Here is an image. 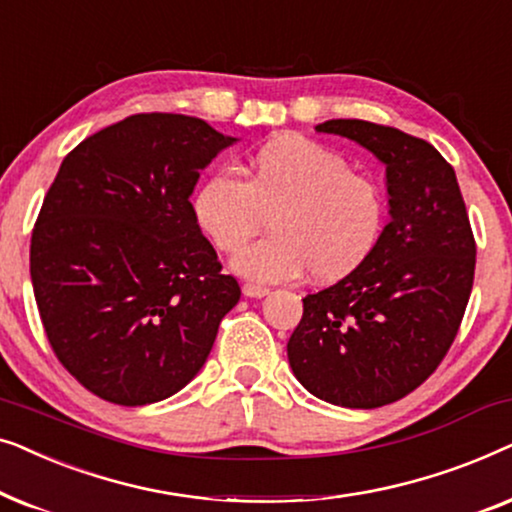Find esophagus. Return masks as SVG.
Here are the masks:
<instances>
[{
	"label": "esophagus",
	"instance_id": "34e87169",
	"mask_svg": "<svg viewBox=\"0 0 512 512\" xmlns=\"http://www.w3.org/2000/svg\"><path fill=\"white\" fill-rule=\"evenodd\" d=\"M242 293L247 298H263V296H268L270 289H265V286H258V284H244Z\"/></svg>",
	"mask_w": 512,
	"mask_h": 512
}]
</instances>
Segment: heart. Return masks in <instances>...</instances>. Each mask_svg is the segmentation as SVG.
I'll return each instance as SVG.
<instances>
[{"mask_svg":"<svg viewBox=\"0 0 512 512\" xmlns=\"http://www.w3.org/2000/svg\"><path fill=\"white\" fill-rule=\"evenodd\" d=\"M193 212L212 244L237 254L270 216V237L233 261L256 282H286L307 270L338 282L373 256L387 221L382 188L331 146L277 135L251 158L247 181L219 170L202 181Z\"/></svg>","mask_w":512,"mask_h":512,"instance_id":"heart-1","label":"heart"}]
</instances>
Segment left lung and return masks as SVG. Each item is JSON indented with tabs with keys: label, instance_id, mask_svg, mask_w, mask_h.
Returning a JSON list of instances; mask_svg holds the SVG:
<instances>
[{
	"label": "left lung",
	"instance_id": "8db88e82",
	"mask_svg": "<svg viewBox=\"0 0 512 512\" xmlns=\"http://www.w3.org/2000/svg\"><path fill=\"white\" fill-rule=\"evenodd\" d=\"M317 132L354 139L387 165L391 221L373 256L303 298L286 354L298 382L342 408H380L445 359L475 275V237L452 165L424 139L356 118Z\"/></svg>",
	"mask_w": 512,
	"mask_h": 512
}]
</instances>
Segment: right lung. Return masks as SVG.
<instances>
[{
  "label": "right lung",
  "mask_w": 512,
  "mask_h": 512,
  "mask_svg": "<svg viewBox=\"0 0 512 512\" xmlns=\"http://www.w3.org/2000/svg\"><path fill=\"white\" fill-rule=\"evenodd\" d=\"M233 142L202 118L135 114L83 139L48 188L34 298L58 361L104 401L135 408L184 389L240 300L188 200Z\"/></svg>",
  "instance_id": "right-lung-1"
}]
</instances>
